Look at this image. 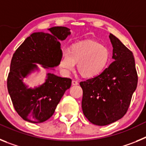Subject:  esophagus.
<instances>
[{
  "label": "esophagus",
  "instance_id": "esophagus-1",
  "mask_svg": "<svg viewBox=\"0 0 146 146\" xmlns=\"http://www.w3.org/2000/svg\"><path fill=\"white\" fill-rule=\"evenodd\" d=\"M72 86H77V85H78V82L76 80H72Z\"/></svg>",
  "mask_w": 146,
  "mask_h": 146
}]
</instances>
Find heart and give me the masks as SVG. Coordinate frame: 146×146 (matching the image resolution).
I'll return each mask as SVG.
<instances>
[{
  "label": "heart",
  "mask_w": 146,
  "mask_h": 146,
  "mask_svg": "<svg viewBox=\"0 0 146 146\" xmlns=\"http://www.w3.org/2000/svg\"><path fill=\"white\" fill-rule=\"evenodd\" d=\"M110 59L108 47L89 40L77 42L72 44L68 51H62L59 65L64 74H69L77 63L80 74L86 78H92L106 69Z\"/></svg>",
  "instance_id": "1"
}]
</instances>
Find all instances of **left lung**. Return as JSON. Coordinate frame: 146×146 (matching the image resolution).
<instances>
[{
    "instance_id": "8db88e82",
    "label": "left lung",
    "mask_w": 146,
    "mask_h": 146,
    "mask_svg": "<svg viewBox=\"0 0 146 146\" xmlns=\"http://www.w3.org/2000/svg\"><path fill=\"white\" fill-rule=\"evenodd\" d=\"M109 37L114 61L99 75L80 83L83 114L98 126L113 123L126 114L138 80L131 50L111 33Z\"/></svg>"
}]
</instances>
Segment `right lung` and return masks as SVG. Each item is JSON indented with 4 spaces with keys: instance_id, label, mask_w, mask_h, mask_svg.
<instances>
[{
    "instance_id": "right-lung-1",
    "label": "right lung",
    "mask_w": 146,
    "mask_h": 146,
    "mask_svg": "<svg viewBox=\"0 0 146 146\" xmlns=\"http://www.w3.org/2000/svg\"><path fill=\"white\" fill-rule=\"evenodd\" d=\"M52 35L42 32L32 33L16 50L11 58L7 78L8 91L18 115L31 123H42L53 115L58 104L72 80L48 73L43 84L35 88H28L23 79L37 69L36 64L44 68L59 65L61 49L58 40L66 39L70 29L66 27H52Z\"/></svg>"
}]
</instances>
